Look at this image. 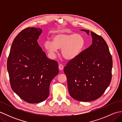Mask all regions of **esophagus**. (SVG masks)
I'll return each instance as SVG.
<instances>
[{"label": "esophagus", "mask_w": 122, "mask_h": 122, "mask_svg": "<svg viewBox=\"0 0 122 122\" xmlns=\"http://www.w3.org/2000/svg\"><path fill=\"white\" fill-rule=\"evenodd\" d=\"M63 68H64V66L62 65V64H59V69L60 70H62Z\"/></svg>", "instance_id": "esophagus-1"}]
</instances>
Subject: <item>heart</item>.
<instances>
[{
  "label": "heart",
  "mask_w": 122,
  "mask_h": 122,
  "mask_svg": "<svg viewBox=\"0 0 122 122\" xmlns=\"http://www.w3.org/2000/svg\"><path fill=\"white\" fill-rule=\"evenodd\" d=\"M85 46V39L82 36L76 33L60 32L53 37V41L46 40L45 48L51 55L54 56L58 49H61L63 58L72 60L78 56Z\"/></svg>",
  "instance_id": "1"
}]
</instances>
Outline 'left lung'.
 Listing matches in <instances>:
<instances>
[{
  "mask_svg": "<svg viewBox=\"0 0 122 122\" xmlns=\"http://www.w3.org/2000/svg\"><path fill=\"white\" fill-rule=\"evenodd\" d=\"M81 30L89 35V30ZM90 33L92 45L64 68L70 95L82 102L101 97L112 79V58L107 43L101 36Z\"/></svg>",
  "mask_w": 122,
  "mask_h": 122,
  "instance_id": "obj_1",
  "label": "left lung"
}]
</instances>
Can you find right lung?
<instances>
[{
	"label": "right lung",
	"mask_w": 122,
	"mask_h": 122,
	"mask_svg": "<svg viewBox=\"0 0 122 122\" xmlns=\"http://www.w3.org/2000/svg\"><path fill=\"white\" fill-rule=\"evenodd\" d=\"M42 30L27 28L13 41L7 60L12 90L25 102H43L49 95L50 82L59 73L56 61L49 59L37 42Z\"/></svg>",
	"instance_id": "1"
}]
</instances>
